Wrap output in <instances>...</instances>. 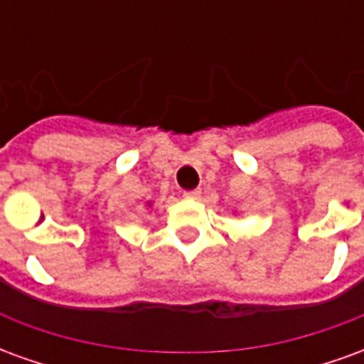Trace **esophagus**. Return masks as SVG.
<instances>
[{
	"mask_svg": "<svg viewBox=\"0 0 364 364\" xmlns=\"http://www.w3.org/2000/svg\"><path fill=\"white\" fill-rule=\"evenodd\" d=\"M183 197L189 198V200H198L200 198V191H187V193H183Z\"/></svg>",
	"mask_w": 364,
	"mask_h": 364,
	"instance_id": "esophagus-1",
	"label": "esophagus"
}]
</instances>
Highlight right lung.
<instances>
[{"label": "right lung", "mask_w": 364, "mask_h": 364, "mask_svg": "<svg viewBox=\"0 0 364 364\" xmlns=\"http://www.w3.org/2000/svg\"><path fill=\"white\" fill-rule=\"evenodd\" d=\"M146 206H151V200H148V203H146Z\"/></svg>", "instance_id": "add662e5"}]
</instances>
